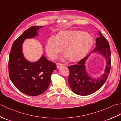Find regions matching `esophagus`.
<instances>
[{
    "mask_svg": "<svg viewBox=\"0 0 121 121\" xmlns=\"http://www.w3.org/2000/svg\"><path fill=\"white\" fill-rule=\"evenodd\" d=\"M63 66V64H61V63H57V64H56V66H57V68H59L60 67H61V66Z\"/></svg>",
    "mask_w": 121,
    "mask_h": 121,
    "instance_id": "1",
    "label": "esophagus"
}]
</instances>
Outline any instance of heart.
Listing matches in <instances>:
<instances>
[{"label":"heart","instance_id":"1","mask_svg":"<svg viewBox=\"0 0 121 121\" xmlns=\"http://www.w3.org/2000/svg\"><path fill=\"white\" fill-rule=\"evenodd\" d=\"M94 40L89 34L78 30H64L56 36H50L47 41L46 51L52 59L57 57L63 50L64 57L71 61H78L88 53Z\"/></svg>","mask_w":121,"mask_h":121}]
</instances>
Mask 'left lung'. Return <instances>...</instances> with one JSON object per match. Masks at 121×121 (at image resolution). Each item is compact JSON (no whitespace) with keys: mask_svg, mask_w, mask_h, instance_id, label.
I'll return each instance as SVG.
<instances>
[{"mask_svg":"<svg viewBox=\"0 0 121 121\" xmlns=\"http://www.w3.org/2000/svg\"><path fill=\"white\" fill-rule=\"evenodd\" d=\"M96 39L95 48L91 52H98L105 57L107 62L105 73L98 78H92L86 72L85 63L90 54L75 65L68 66L69 70L68 83L73 91L80 95H88L97 91L107 80L111 69V51L109 43L100 32Z\"/></svg>","mask_w":121,"mask_h":121,"instance_id":"8db88e82","label":"left lung"}]
</instances>
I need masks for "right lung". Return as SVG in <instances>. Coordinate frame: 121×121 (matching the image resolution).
Here are the masks:
<instances>
[{"mask_svg": "<svg viewBox=\"0 0 121 121\" xmlns=\"http://www.w3.org/2000/svg\"><path fill=\"white\" fill-rule=\"evenodd\" d=\"M43 26H31L24 31L13 42L9 55L10 79L19 90L30 96L45 91L51 83L52 73L56 69V64L43 55L35 62L29 61L23 56L22 48L24 40L38 35V31Z\"/></svg>", "mask_w": 121, "mask_h": 121, "instance_id": "1", "label": "right lung"}]
</instances>
